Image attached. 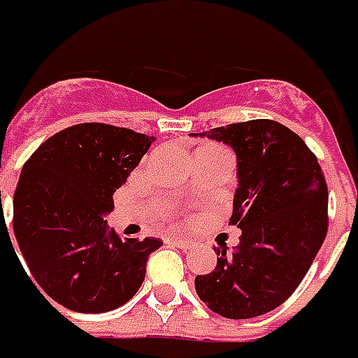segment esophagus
I'll return each mask as SVG.
<instances>
[{
    "instance_id": "1",
    "label": "esophagus",
    "mask_w": 358,
    "mask_h": 358,
    "mask_svg": "<svg viewBox=\"0 0 358 358\" xmlns=\"http://www.w3.org/2000/svg\"><path fill=\"white\" fill-rule=\"evenodd\" d=\"M171 244L176 245V248H179V250H190L192 248V242H187V240L182 238H171Z\"/></svg>"
}]
</instances>
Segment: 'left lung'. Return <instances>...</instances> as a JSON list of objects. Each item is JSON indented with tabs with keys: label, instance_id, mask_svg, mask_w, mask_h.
I'll use <instances>...</instances> for the list:
<instances>
[{
	"label": "left lung",
	"instance_id": "left-lung-1",
	"mask_svg": "<svg viewBox=\"0 0 358 358\" xmlns=\"http://www.w3.org/2000/svg\"><path fill=\"white\" fill-rule=\"evenodd\" d=\"M208 136L236 153L229 224L242 234L233 253L214 250L218 264L196 277V292L224 318H255L287 301L318 255L329 225L327 182L308 145L279 122L250 120Z\"/></svg>",
	"mask_w": 358,
	"mask_h": 358
}]
</instances>
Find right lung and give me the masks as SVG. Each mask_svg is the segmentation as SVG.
I'll return each mask as SVG.
<instances>
[{
	"mask_svg": "<svg viewBox=\"0 0 358 358\" xmlns=\"http://www.w3.org/2000/svg\"><path fill=\"white\" fill-rule=\"evenodd\" d=\"M151 142L127 127L77 124L40 144L22 168L14 234L33 279L62 307L108 313L142 287L162 240H122L103 216Z\"/></svg>",
	"mask_w": 358,
	"mask_h": 358,
	"instance_id": "right-lung-1",
	"label": "right lung"
}]
</instances>
